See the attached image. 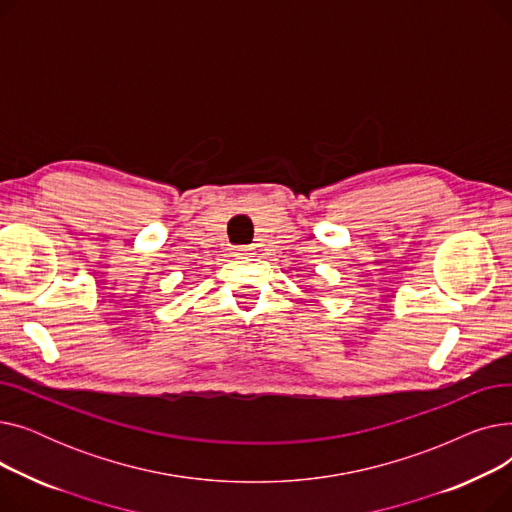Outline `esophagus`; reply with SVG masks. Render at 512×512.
Wrapping results in <instances>:
<instances>
[{
    "label": "esophagus",
    "instance_id": "obj_1",
    "mask_svg": "<svg viewBox=\"0 0 512 512\" xmlns=\"http://www.w3.org/2000/svg\"><path fill=\"white\" fill-rule=\"evenodd\" d=\"M234 255L236 257H247V255H251V247H236Z\"/></svg>",
    "mask_w": 512,
    "mask_h": 512
}]
</instances>
